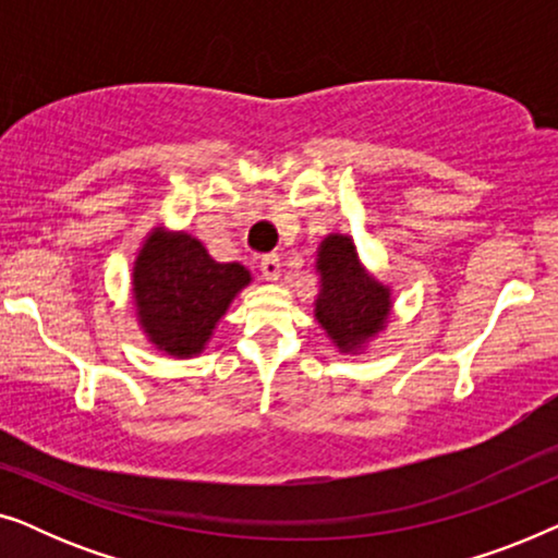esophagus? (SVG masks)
I'll return each mask as SVG.
<instances>
[{"mask_svg":"<svg viewBox=\"0 0 558 558\" xmlns=\"http://www.w3.org/2000/svg\"><path fill=\"white\" fill-rule=\"evenodd\" d=\"M258 269H262L264 279L277 281V279H279V271H281L279 256H277V254H266V256H262V264H258Z\"/></svg>","mask_w":558,"mask_h":558,"instance_id":"obj_1","label":"esophagus"}]
</instances>
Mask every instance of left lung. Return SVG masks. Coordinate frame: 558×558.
I'll use <instances>...</instances> for the list:
<instances>
[{"label": "left lung", "instance_id": "obj_1", "mask_svg": "<svg viewBox=\"0 0 558 558\" xmlns=\"http://www.w3.org/2000/svg\"><path fill=\"white\" fill-rule=\"evenodd\" d=\"M317 269L323 277V289L315 304L319 325L342 350L363 345L386 325L391 310L388 289L361 269L355 246L348 235H330L323 241Z\"/></svg>", "mask_w": 558, "mask_h": 558}]
</instances>
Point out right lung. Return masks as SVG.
I'll list each match as a JSON object with an SVG mask.
<instances>
[{"label":"right lung","instance_id":"right-lung-1","mask_svg":"<svg viewBox=\"0 0 558 558\" xmlns=\"http://www.w3.org/2000/svg\"><path fill=\"white\" fill-rule=\"evenodd\" d=\"M248 281L241 264H218L187 233H151L134 266L144 332L170 355L201 353L213 327Z\"/></svg>","mask_w":558,"mask_h":558}]
</instances>
